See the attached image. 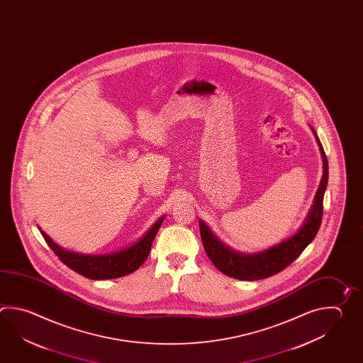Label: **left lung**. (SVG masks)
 <instances>
[{
    "label": "left lung",
    "instance_id": "obj_1",
    "mask_svg": "<svg viewBox=\"0 0 363 363\" xmlns=\"http://www.w3.org/2000/svg\"><path fill=\"white\" fill-rule=\"evenodd\" d=\"M314 135L318 142L319 150L323 159V176L308 217L305 218L303 226L295 235L283 240L279 245L267 248L265 251L245 255L230 250L229 247H226L221 240H218L207 225L200 220V237L204 250L209 259L221 273L239 281H259L269 278L291 265L315 238L323 215V196L328 181V162L325 150L322 147L315 132Z\"/></svg>",
    "mask_w": 363,
    "mask_h": 363
}]
</instances>
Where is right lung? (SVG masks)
I'll return each instance as SVG.
<instances>
[{
    "mask_svg": "<svg viewBox=\"0 0 363 363\" xmlns=\"http://www.w3.org/2000/svg\"><path fill=\"white\" fill-rule=\"evenodd\" d=\"M164 217L165 216H162L150 228L147 233L133 245L123 248L120 251L112 252V253H104V255H82V253L67 251L60 245H55L43 230L40 231L48 245L52 248L65 265L89 279L104 281V279H113V278L124 277L128 274L133 273L141 267L148 257L151 245L155 239L157 230L160 229L163 223Z\"/></svg>",
    "mask_w": 363,
    "mask_h": 363,
    "instance_id": "obj_1",
    "label": "right lung"
}]
</instances>
